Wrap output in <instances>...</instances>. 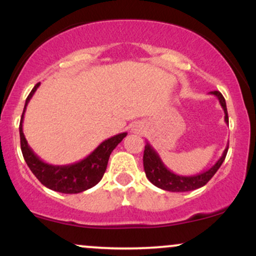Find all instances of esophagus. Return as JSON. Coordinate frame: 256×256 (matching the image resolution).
<instances>
[{"label":"esophagus","instance_id":"34e87169","mask_svg":"<svg viewBox=\"0 0 256 256\" xmlns=\"http://www.w3.org/2000/svg\"><path fill=\"white\" fill-rule=\"evenodd\" d=\"M134 130H136V131H140V130H138V128H134Z\"/></svg>","mask_w":256,"mask_h":256}]
</instances>
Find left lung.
Masks as SVG:
<instances>
[{
  "label": "left lung",
  "mask_w": 256,
  "mask_h": 256,
  "mask_svg": "<svg viewBox=\"0 0 256 256\" xmlns=\"http://www.w3.org/2000/svg\"><path fill=\"white\" fill-rule=\"evenodd\" d=\"M210 95L216 96L219 100V104L222 108L224 110L225 113V122L228 124V108H226V102L224 96L219 92V91H210ZM228 144L225 148L224 152L220 156L214 165L207 171L198 173L195 176H179L170 171L167 167L164 165L161 161L160 156L152 146L146 142L144 146V154H143V166H144V171L146 178L150 180L155 186L160 188V189L166 190V192H192V190L198 189V188L204 186L210 180V178L216 174L219 167L224 162L226 154H228Z\"/></svg>",
  "instance_id": "1"
}]
</instances>
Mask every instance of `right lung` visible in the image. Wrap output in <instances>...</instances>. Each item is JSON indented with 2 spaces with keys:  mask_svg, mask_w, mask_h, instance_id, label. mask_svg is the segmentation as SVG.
Here are the masks:
<instances>
[{
  "mask_svg": "<svg viewBox=\"0 0 256 256\" xmlns=\"http://www.w3.org/2000/svg\"><path fill=\"white\" fill-rule=\"evenodd\" d=\"M40 84V83H37L34 85L30 95L26 98L24 112H22V119H20L19 132L22 156H24L28 166L30 167L31 172L36 176V178L44 186L62 194L83 192L85 190L95 186L101 180L106 168H107V164L112 152L124 140V137H126L128 134L122 132V134H116V136L104 140L90 155H88L86 158L78 161V162L71 164V165L56 166L44 162L34 154L30 146L28 144V140H26L24 132H22V122H24L26 106L28 104Z\"/></svg>",
  "mask_w": 256,
  "mask_h": 256,
  "instance_id": "1",
  "label": "right lung"
}]
</instances>
